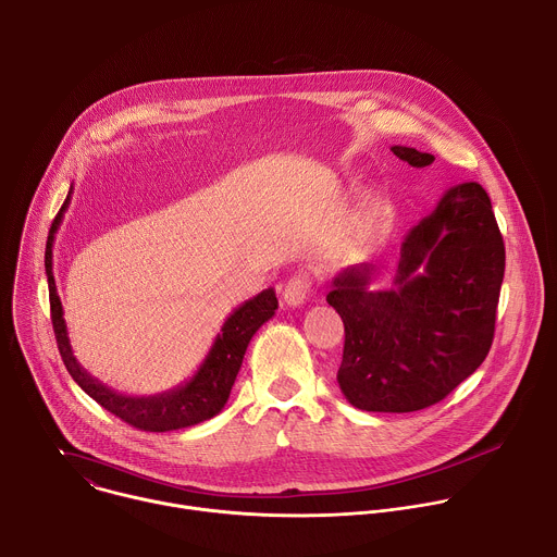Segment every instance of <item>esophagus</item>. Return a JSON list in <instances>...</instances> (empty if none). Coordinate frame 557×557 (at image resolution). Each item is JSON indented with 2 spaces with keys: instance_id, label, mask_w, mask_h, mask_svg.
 <instances>
[{
  "instance_id": "obj_1",
  "label": "esophagus",
  "mask_w": 557,
  "mask_h": 557,
  "mask_svg": "<svg viewBox=\"0 0 557 557\" xmlns=\"http://www.w3.org/2000/svg\"><path fill=\"white\" fill-rule=\"evenodd\" d=\"M308 293H310V280H308V275L297 273V275H293V277L284 284V288H282V299H284V304L297 308V306H304V304H306Z\"/></svg>"
}]
</instances>
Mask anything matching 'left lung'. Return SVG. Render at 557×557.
Listing matches in <instances>:
<instances>
[{
  "instance_id": "left-lung-1",
  "label": "left lung",
  "mask_w": 557,
  "mask_h": 557,
  "mask_svg": "<svg viewBox=\"0 0 557 557\" xmlns=\"http://www.w3.org/2000/svg\"><path fill=\"white\" fill-rule=\"evenodd\" d=\"M412 168L434 156L389 147ZM372 262L344 269L326 301L346 342L337 383L366 412L430 408L475 372L494 342L505 243L479 183L449 187L401 245L392 288L372 290Z\"/></svg>"
}]
</instances>
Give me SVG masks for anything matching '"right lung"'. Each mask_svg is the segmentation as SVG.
Segmentation results:
<instances>
[{"mask_svg": "<svg viewBox=\"0 0 557 557\" xmlns=\"http://www.w3.org/2000/svg\"><path fill=\"white\" fill-rule=\"evenodd\" d=\"M70 196H72V187L67 191L63 207L52 220L48 243H46V275H48V288H50L52 329H54L61 359L70 376L108 412L129 423L132 428H138L145 432H172V430L191 428L213 419L218 412H222L224 404L228 401L231 387L235 383L237 372H240L251 337L275 314V308H277L275 290L267 288L258 293L256 297L247 299L226 317L205 361L200 363V368L194 372L189 381L161 394H149V396L121 394L108 387L106 383H101L99 379H95L82 363H78L70 346L67 326L63 320V306L57 293L54 275H52V245H54V235L61 226L63 213L67 211Z\"/></svg>", "mask_w": 557, "mask_h": 557, "instance_id": "add662e5", "label": "right lung"}]
</instances>
